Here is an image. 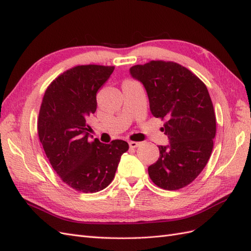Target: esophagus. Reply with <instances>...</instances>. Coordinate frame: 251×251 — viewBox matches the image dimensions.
<instances>
[{
    "label": "esophagus",
    "instance_id": "obj_1",
    "mask_svg": "<svg viewBox=\"0 0 251 251\" xmlns=\"http://www.w3.org/2000/svg\"><path fill=\"white\" fill-rule=\"evenodd\" d=\"M140 142H137V141H130L128 142V146H130V148H132V149H135V148H137V147H139L140 146Z\"/></svg>",
    "mask_w": 251,
    "mask_h": 251
}]
</instances>
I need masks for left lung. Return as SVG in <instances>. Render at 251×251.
<instances>
[{
    "label": "left lung",
    "mask_w": 251,
    "mask_h": 251,
    "mask_svg": "<svg viewBox=\"0 0 251 251\" xmlns=\"http://www.w3.org/2000/svg\"><path fill=\"white\" fill-rule=\"evenodd\" d=\"M140 80L156 118L165 119L162 131L170 144L159 146L156 163L149 166L154 183L177 191L199 176L208 162L216 136V115L205 83L174 62L151 60L130 69Z\"/></svg>",
    "instance_id": "8db88e82"
}]
</instances>
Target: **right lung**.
Here are the masks:
<instances>
[{
  "mask_svg": "<svg viewBox=\"0 0 251 251\" xmlns=\"http://www.w3.org/2000/svg\"><path fill=\"white\" fill-rule=\"evenodd\" d=\"M114 66L81 65L65 71L48 86L37 119L40 141L53 170L66 184L96 193L115 176L127 142L89 140L87 118L97 108L96 93Z\"/></svg>",
  "mask_w": 251,
  "mask_h": 251,
  "instance_id": "obj_1",
  "label": "right lung"
}]
</instances>
